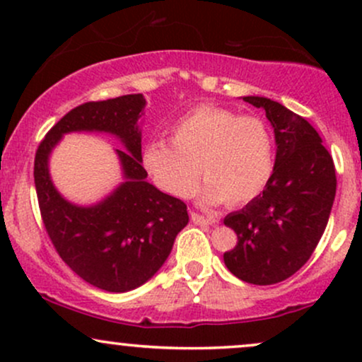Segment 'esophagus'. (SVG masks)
<instances>
[{
  "mask_svg": "<svg viewBox=\"0 0 362 362\" xmlns=\"http://www.w3.org/2000/svg\"><path fill=\"white\" fill-rule=\"evenodd\" d=\"M190 219L195 224H218L219 219L213 218V216H204V214H199V213H190Z\"/></svg>",
  "mask_w": 362,
  "mask_h": 362,
  "instance_id": "34e87169",
  "label": "esophagus"
}]
</instances>
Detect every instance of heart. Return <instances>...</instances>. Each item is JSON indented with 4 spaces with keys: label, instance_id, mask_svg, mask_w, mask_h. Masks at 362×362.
<instances>
[{
    "label": "heart",
    "instance_id": "obj_1",
    "mask_svg": "<svg viewBox=\"0 0 362 362\" xmlns=\"http://www.w3.org/2000/svg\"><path fill=\"white\" fill-rule=\"evenodd\" d=\"M143 165L165 194L187 199L195 192L201 170L209 204L245 206L264 192L274 172L271 129L259 117L201 105L172 126V144L153 141Z\"/></svg>",
    "mask_w": 362,
    "mask_h": 362
}]
</instances>
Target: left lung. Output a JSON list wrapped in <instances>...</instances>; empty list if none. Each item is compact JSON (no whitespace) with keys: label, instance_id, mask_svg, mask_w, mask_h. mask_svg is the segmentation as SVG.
Instances as JSON below:
<instances>
[{"label":"left lung","instance_id":"obj_1","mask_svg":"<svg viewBox=\"0 0 362 362\" xmlns=\"http://www.w3.org/2000/svg\"><path fill=\"white\" fill-rule=\"evenodd\" d=\"M264 109L276 136V163L267 187L224 224L238 243L224 253L228 271L245 282L286 281L308 262L325 231L337 189L334 160L315 127L265 97H243Z\"/></svg>","mask_w":362,"mask_h":362}]
</instances>
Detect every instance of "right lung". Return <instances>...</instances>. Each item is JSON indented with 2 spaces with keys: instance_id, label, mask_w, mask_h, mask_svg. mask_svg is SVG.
Masks as SVG:
<instances>
[{
  "instance_id": "right-lung-1",
  "label": "right lung",
  "mask_w": 362,
  "mask_h": 362,
  "mask_svg": "<svg viewBox=\"0 0 362 362\" xmlns=\"http://www.w3.org/2000/svg\"><path fill=\"white\" fill-rule=\"evenodd\" d=\"M144 105L141 93L78 105L45 134L35 153L37 199L54 248L83 281L109 293H126L151 279L189 223L185 202L146 180L138 126ZM81 130L109 132L127 148L116 150L123 184L86 208L66 202L48 175L53 146L68 132Z\"/></svg>"
}]
</instances>
